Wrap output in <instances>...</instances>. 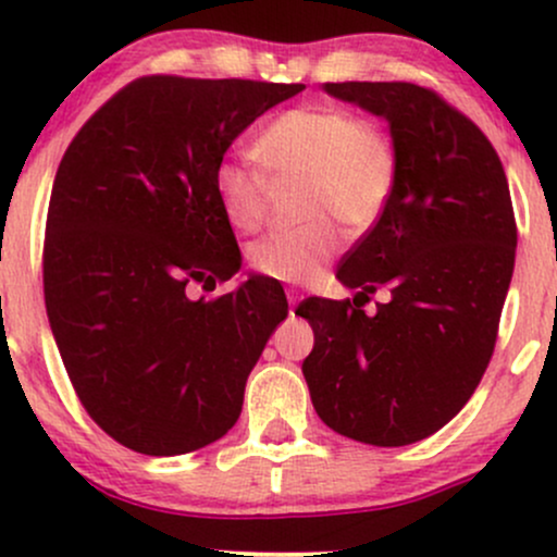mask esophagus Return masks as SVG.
<instances>
[{
	"mask_svg": "<svg viewBox=\"0 0 557 557\" xmlns=\"http://www.w3.org/2000/svg\"><path fill=\"white\" fill-rule=\"evenodd\" d=\"M300 300V293L298 290H287V304H290V314H293V306H296Z\"/></svg>",
	"mask_w": 557,
	"mask_h": 557,
	"instance_id": "esophagus-1",
	"label": "esophagus"
}]
</instances>
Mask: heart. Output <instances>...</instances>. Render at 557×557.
I'll return each mask as SVG.
<instances>
[{
	"label": "heart",
	"mask_w": 557,
	"mask_h": 557,
	"mask_svg": "<svg viewBox=\"0 0 557 557\" xmlns=\"http://www.w3.org/2000/svg\"><path fill=\"white\" fill-rule=\"evenodd\" d=\"M259 162L280 181H304L300 216L309 222L280 230L251 246V267L280 283L317 280L343 248L342 225L363 233L385 214L398 177V157L380 127L341 107L306 104L287 110L257 140ZM270 177L251 162L222 159L214 194L227 222L240 233L264 225Z\"/></svg>",
	"instance_id": "obj_1"
}]
</instances>
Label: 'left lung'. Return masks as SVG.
<instances>
[{
  "label": "left lung",
  "mask_w": 557,
  "mask_h": 557,
  "mask_svg": "<svg viewBox=\"0 0 557 557\" xmlns=\"http://www.w3.org/2000/svg\"><path fill=\"white\" fill-rule=\"evenodd\" d=\"M385 117L398 177L385 214L341 261L354 300L309 298L304 376L319 419L359 443L400 447L445 426L474 395L497 341L516 261V216L497 151L417 83H324ZM385 286L387 305L362 311Z\"/></svg>",
  "instance_id": "obj_1"
}]
</instances>
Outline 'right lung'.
<instances>
[{
	"label": "right lung",
	"mask_w": 557,
	"mask_h": 557,
	"mask_svg": "<svg viewBox=\"0 0 557 557\" xmlns=\"http://www.w3.org/2000/svg\"><path fill=\"white\" fill-rule=\"evenodd\" d=\"M306 86L146 75L70 140L44 238V300L70 382L96 424L144 456L214 443L287 317L280 283L248 277L214 170L253 120Z\"/></svg>",
	"instance_id": "right-lung-1"
}]
</instances>
